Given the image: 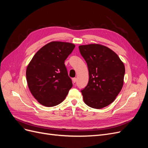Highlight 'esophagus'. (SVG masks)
Listing matches in <instances>:
<instances>
[{
    "label": "esophagus",
    "instance_id": "1",
    "mask_svg": "<svg viewBox=\"0 0 148 148\" xmlns=\"http://www.w3.org/2000/svg\"><path fill=\"white\" fill-rule=\"evenodd\" d=\"M76 82H77V78H72V82H73V83H76Z\"/></svg>",
    "mask_w": 148,
    "mask_h": 148
}]
</instances>
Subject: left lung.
Returning a JSON list of instances; mask_svg holds the SVG:
<instances>
[{
	"label": "left lung",
	"mask_w": 148,
	"mask_h": 148,
	"mask_svg": "<svg viewBox=\"0 0 148 148\" xmlns=\"http://www.w3.org/2000/svg\"><path fill=\"white\" fill-rule=\"evenodd\" d=\"M87 63L89 82L82 90L85 104L99 109L112 103L123 84L125 69L118 55L99 44L79 46Z\"/></svg>",
	"instance_id": "8db88e82"
}]
</instances>
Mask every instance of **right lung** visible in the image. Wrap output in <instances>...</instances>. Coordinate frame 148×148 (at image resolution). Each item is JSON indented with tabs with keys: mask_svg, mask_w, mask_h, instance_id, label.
<instances>
[{
	"mask_svg": "<svg viewBox=\"0 0 148 148\" xmlns=\"http://www.w3.org/2000/svg\"><path fill=\"white\" fill-rule=\"evenodd\" d=\"M75 47L72 43L52 41L40 49L29 63L26 71L28 86L42 106L60 104L72 87L64 62Z\"/></svg>",
	"mask_w": 148,
	"mask_h": 148,
	"instance_id": "add662e5",
	"label": "right lung"
}]
</instances>
